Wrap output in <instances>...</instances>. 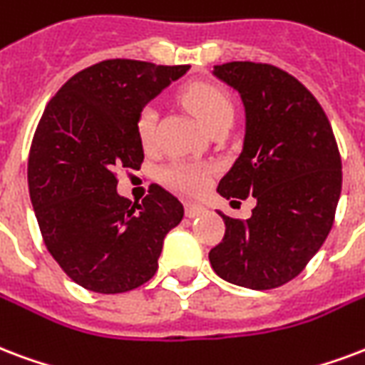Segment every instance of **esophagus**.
I'll return each mask as SVG.
<instances>
[{"label": "esophagus", "mask_w": 365, "mask_h": 365, "mask_svg": "<svg viewBox=\"0 0 365 365\" xmlns=\"http://www.w3.org/2000/svg\"><path fill=\"white\" fill-rule=\"evenodd\" d=\"M183 207H185V216H187V218L201 216V214H205V210H207L202 205H197V202H185Z\"/></svg>", "instance_id": "esophagus-1"}]
</instances>
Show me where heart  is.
<instances>
[{
	"label": "heart",
	"instance_id": "heart-1",
	"mask_svg": "<svg viewBox=\"0 0 365 365\" xmlns=\"http://www.w3.org/2000/svg\"><path fill=\"white\" fill-rule=\"evenodd\" d=\"M182 101L185 107L191 108L199 120L205 124L207 130L212 132L214 128L230 126L235 116V105L224 88L208 82H193L185 86L182 91ZM158 113L155 105H145L138 113L135 118V132L139 143L143 147H151L157 135ZM212 168L201 163H189V160H172L164 166L163 182L178 189L182 193H199L208 183Z\"/></svg>",
	"mask_w": 365,
	"mask_h": 365
}]
</instances>
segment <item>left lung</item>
I'll return each mask as SVG.
<instances>
[{
  "instance_id": "left-lung-1",
  "label": "left lung",
  "mask_w": 365,
  "mask_h": 365,
  "mask_svg": "<svg viewBox=\"0 0 365 365\" xmlns=\"http://www.w3.org/2000/svg\"><path fill=\"white\" fill-rule=\"evenodd\" d=\"M214 74L241 93L247 113L243 151L218 193L255 197L257 207L249 220L218 212L226 233L208 258L233 285L282 287L331 232L343 185L337 139L318 99L289 72L233 61L214 66Z\"/></svg>"
}]
</instances>
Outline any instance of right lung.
<instances>
[{
    "instance_id": "1",
    "label": "right lung",
    "mask_w": 365,
    "mask_h": 365,
    "mask_svg": "<svg viewBox=\"0 0 365 365\" xmlns=\"http://www.w3.org/2000/svg\"><path fill=\"white\" fill-rule=\"evenodd\" d=\"M189 65L108 59L66 80L47 103L28 155V187L41 237L72 282L93 293L141 287L157 274L182 202L149 185L141 202L116 193L118 170H139L135 118Z\"/></svg>"
}]
</instances>
